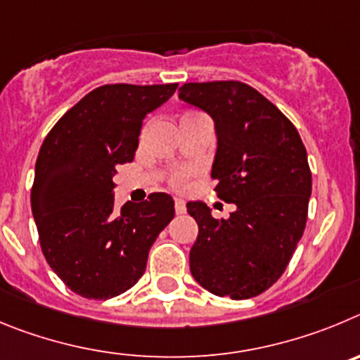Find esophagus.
<instances>
[{
	"instance_id": "obj_1",
	"label": "esophagus",
	"mask_w": 360,
	"mask_h": 360,
	"mask_svg": "<svg viewBox=\"0 0 360 360\" xmlns=\"http://www.w3.org/2000/svg\"><path fill=\"white\" fill-rule=\"evenodd\" d=\"M174 208H176L177 215H181V213L186 212V202L183 199H176L174 200Z\"/></svg>"
}]
</instances>
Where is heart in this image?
<instances>
[{"instance_id":"heart-1","label":"heart","mask_w":360,"mask_h":360,"mask_svg":"<svg viewBox=\"0 0 360 360\" xmlns=\"http://www.w3.org/2000/svg\"><path fill=\"white\" fill-rule=\"evenodd\" d=\"M176 181H177V183H179V181H181V176H177V177H176Z\"/></svg>"}]
</instances>
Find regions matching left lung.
<instances>
[{"instance_id": "1", "label": "left lung", "mask_w": 360, "mask_h": 360, "mask_svg": "<svg viewBox=\"0 0 360 360\" xmlns=\"http://www.w3.org/2000/svg\"><path fill=\"white\" fill-rule=\"evenodd\" d=\"M179 100L212 116L215 192L236 206L217 220L200 200L186 204L199 224L190 271L215 296L249 300L283 274L305 231L312 193L305 145L287 116L244 82H188Z\"/></svg>"}]
</instances>
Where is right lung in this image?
Instances as JSON below:
<instances>
[{
    "label": "right lung",
    "mask_w": 360,
    "mask_h": 360,
    "mask_svg": "<svg viewBox=\"0 0 360 360\" xmlns=\"http://www.w3.org/2000/svg\"><path fill=\"white\" fill-rule=\"evenodd\" d=\"M177 84H108L87 93L44 138L35 163L32 213L53 273L87 300L136 285L148 251L174 219V199L150 193L115 212L116 167L131 163L145 116Z\"/></svg>",
    "instance_id": "1"
}]
</instances>
